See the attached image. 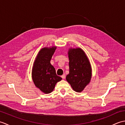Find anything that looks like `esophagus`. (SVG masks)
Listing matches in <instances>:
<instances>
[{
  "label": "esophagus",
  "instance_id": "esophagus-1",
  "mask_svg": "<svg viewBox=\"0 0 125 125\" xmlns=\"http://www.w3.org/2000/svg\"><path fill=\"white\" fill-rule=\"evenodd\" d=\"M61 77L62 78V79H65V75H64V74H63V75L61 76Z\"/></svg>",
  "mask_w": 125,
  "mask_h": 125
}]
</instances>
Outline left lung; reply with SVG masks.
Segmentation results:
<instances>
[{
  "label": "left lung",
  "instance_id": "left-lung-1",
  "mask_svg": "<svg viewBox=\"0 0 125 125\" xmlns=\"http://www.w3.org/2000/svg\"><path fill=\"white\" fill-rule=\"evenodd\" d=\"M68 54L69 73L66 76V80L74 91L81 92L91 81V64L85 52L81 48H70Z\"/></svg>",
  "mask_w": 125,
  "mask_h": 125
}]
</instances>
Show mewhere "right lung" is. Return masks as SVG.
Returning a JSON list of instances; mask_svg holds the SVG:
<instances>
[{"mask_svg": "<svg viewBox=\"0 0 125 125\" xmlns=\"http://www.w3.org/2000/svg\"><path fill=\"white\" fill-rule=\"evenodd\" d=\"M56 49V46L41 49L33 63L31 77L34 84L46 94L52 92L56 84L62 79L56 75L55 69L50 63Z\"/></svg>", "mask_w": 125, "mask_h": 125, "instance_id": "add662e5", "label": "right lung"}]
</instances>
